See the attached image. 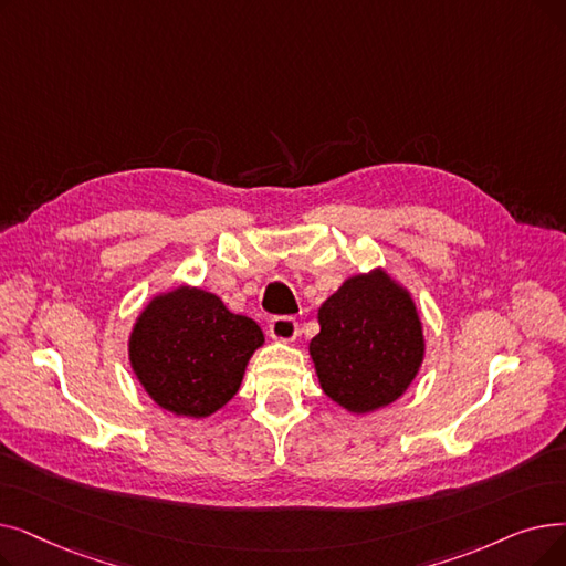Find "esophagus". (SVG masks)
Listing matches in <instances>:
<instances>
[{
	"label": "esophagus",
	"mask_w": 566,
	"mask_h": 566,
	"mask_svg": "<svg viewBox=\"0 0 566 566\" xmlns=\"http://www.w3.org/2000/svg\"><path fill=\"white\" fill-rule=\"evenodd\" d=\"M268 328H270V337L277 342H293L298 337V324H296V318H291V316L270 318Z\"/></svg>",
	"instance_id": "esophagus-1"
}]
</instances>
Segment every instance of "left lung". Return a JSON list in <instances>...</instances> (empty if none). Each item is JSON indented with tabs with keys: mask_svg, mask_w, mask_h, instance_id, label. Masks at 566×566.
I'll return each instance as SVG.
<instances>
[{
	"mask_svg": "<svg viewBox=\"0 0 566 566\" xmlns=\"http://www.w3.org/2000/svg\"><path fill=\"white\" fill-rule=\"evenodd\" d=\"M310 358L326 396L349 413L400 400L426 358V335L411 293L384 268L358 273L318 307Z\"/></svg>",
	"mask_w": 566,
	"mask_h": 566,
	"instance_id": "1",
	"label": "left lung"
}]
</instances>
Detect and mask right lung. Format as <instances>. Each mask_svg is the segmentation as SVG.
<instances>
[{"label": "right lung", "instance_id": "add662e5", "mask_svg": "<svg viewBox=\"0 0 566 566\" xmlns=\"http://www.w3.org/2000/svg\"><path fill=\"white\" fill-rule=\"evenodd\" d=\"M263 331L214 293L180 284L147 301L129 333V363L161 409L208 419L242 384Z\"/></svg>", "mask_w": 566, "mask_h": 566}]
</instances>
